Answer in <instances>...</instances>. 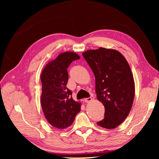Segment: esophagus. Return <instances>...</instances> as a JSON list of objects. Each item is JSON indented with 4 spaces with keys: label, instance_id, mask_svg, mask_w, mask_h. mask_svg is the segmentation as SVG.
I'll use <instances>...</instances> for the list:
<instances>
[{
    "label": "esophagus",
    "instance_id": "34e87169",
    "mask_svg": "<svg viewBox=\"0 0 159 159\" xmlns=\"http://www.w3.org/2000/svg\"><path fill=\"white\" fill-rule=\"evenodd\" d=\"M92 100V98H85L84 99V102H85V103H89V102H90Z\"/></svg>",
    "mask_w": 159,
    "mask_h": 159
}]
</instances>
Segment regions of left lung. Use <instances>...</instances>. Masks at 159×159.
I'll list each match as a JSON object with an SVG mask.
<instances>
[{"instance_id": "obj_1", "label": "left lung", "mask_w": 159, "mask_h": 159, "mask_svg": "<svg viewBox=\"0 0 159 159\" xmlns=\"http://www.w3.org/2000/svg\"><path fill=\"white\" fill-rule=\"evenodd\" d=\"M95 78L97 98L105 107V117L99 126L114 129L131 109L134 98L133 75L127 61L117 50L99 48L82 54Z\"/></svg>"}]
</instances>
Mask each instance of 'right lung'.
Listing matches in <instances>:
<instances>
[{"mask_svg":"<svg viewBox=\"0 0 159 159\" xmlns=\"http://www.w3.org/2000/svg\"><path fill=\"white\" fill-rule=\"evenodd\" d=\"M80 58L73 52L61 53L46 64L40 75L42 111L48 123L57 129L70 126L80 111L81 103L73 99L71 91L66 88L67 68L72 61Z\"/></svg>","mask_w":159,"mask_h":159,"instance_id":"1","label":"right lung"}]
</instances>
